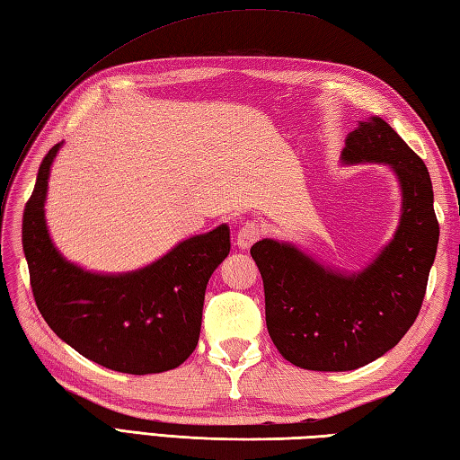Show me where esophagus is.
<instances>
[{
	"mask_svg": "<svg viewBox=\"0 0 460 460\" xmlns=\"http://www.w3.org/2000/svg\"><path fill=\"white\" fill-rule=\"evenodd\" d=\"M259 237H261V225L255 223V221H247V223H243L241 227H239V231H237L235 245L241 251L251 249L259 241Z\"/></svg>",
	"mask_w": 460,
	"mask_h": 460,
	"instance_id": "1",
	"label": "esophagus"
}]
</instances>
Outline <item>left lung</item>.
<instances>
[{
    "label": "left lung",
    "mask_w": 460,
    "mask_h": 460,
    "mask_svg": "<svg viewBox=\"0 0 460 460\" xmlns=\"http://www.w3.org/2000/svg\"><path fill=\"white\" fill-rule=\"evenodd\" d=\"M344 164H385L402 188L394 239L359 272H340L290 243L251 247L265 285L267 330L290 364L349 371L402 340L421 310L438 245L433 183L423 160L379 116L348 134Z\"/></svg>",
    "instance_id": "1"
}]
</instances>
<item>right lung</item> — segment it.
Listing matches in <instances>:
<instances>
[{
    "mask_svg": "<svg viewBox=\"0 0 460 460\" xmlns=\"http://www.w3.org/2000/svg\"><path fill=\"white\" fill-rule=\"evenodd\" d=\"M61 144L43 158L23 211V252L39 312L58 338L102 367L146 376L181 366L198 346L208 282L229 255V227L185 239L122 275L73 265L45 223L47 181Z\"/></svg>",
    "mask_w": 460,
    "mask_h": 460,
    "instance_id": "obj_1",
    "label": "right lung"
}]
</instances>
